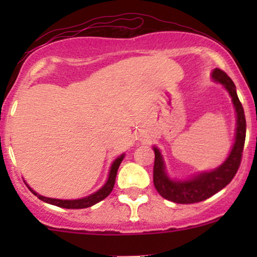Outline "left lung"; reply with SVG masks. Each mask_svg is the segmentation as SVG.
Instances as JSON below:
<instances>
[{
    "label": "left lung",
    "instance_id": "left-lung-1",
    "mask_svg": "<svg viewBox=\"0 0 257 257\" xmlns=\"http://www.w3.org/2000/svg\"><path fill=\"white\" fill-rule=\"evenodd\" d=\"M213 78L223 84V87L228 90L229 95L232 96L235 112H237L235 143L225 163L213 172L199 174L198 176L187 180V181H173L168 178L166 170H164V163L161 152L156 147H153V150H155L153 184H155L156 190L163 198L172 200L174 203H179V204H192V203L202 202V200L214 196L223 187H226L237 174L240 166L241 157H243L246 120L244 108L239 99H238L237 91H235V85L232 79L228 77V75L220 69L214 70Z\"/></svg>",
    "mask_w": 257,
    "mask_h": 257
}]
</instances>
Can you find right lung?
Returning <instances> with one entry per match:
<instances>
[{
	"label": "right lung",
	"instance_id": "add662e5",
	"mask_svg": "<svg viewBox=\"0 0 257 257\" xmlns=\"http://www.w3.org/2000/svg\"><path fill=\"white\" fill-rule=\"evenodd\" d=\"M123 158H124V155H122L120 157H118L116 159V161L113 162V164H112L111 167V170H110V175H108V180L107 182L104 185V187L100 188L98 192L90 194V196L85 197V198H82V199H75V200H63V199H54V198H47V197H43V196H40V194H37L35 191L31 190V192L35 194V196H37L38 198L41 200H43V202L46 203H49V204H53V205H57V206H60V208H66V209H83V208H89V206L96 204V203H99L100 200L105 199L106 197L108 196L112 192V190H113V186H114V182H116V176H117V170H118L119 168V164L120 162L123 161Z\"/></svg>",
	"mask_w": 257,
	"mask_h": 257
}]
</instances>
